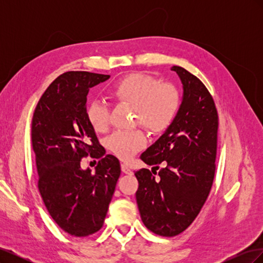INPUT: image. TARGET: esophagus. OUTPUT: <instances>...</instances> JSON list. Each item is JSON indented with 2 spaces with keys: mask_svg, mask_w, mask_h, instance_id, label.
<instances>
[{
  "mask_svg": "<svg viewBox=\"0 0 263 263\" xmlns=\"http://www.w3.org/2000/svg\"><path fill=\"white\" fill-rule=\"evenodd\" d=\"M121 168H122V171H123L125 174H129V176H132V174H133V171L129 169V166L127 165V164L123 163V164L121 165Z\"/></svg>",
  "mask_w": 263,
  "mask_h": 263,
  "instance_id": "34e87169",
  "label": "esophagus"
}]
</instances>
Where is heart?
<instances>
[{
	"mask_svg": "<svg viewBox=\"0 0 263 263\" xmlns=\"http://www.w3.org/2000/svg\"><path fill=\"white\" fill-rule=\"evenodd\" d=\"M115 102L135 107V119L154 134L163 133L176 118L181 104L176 86L146 73H132L122 78L108 90ZM86 119L95 132H104L108 125V108L94 101L86 107ZM146 144L144 133L139 129L116 132L107 139V147L122 160H128Z\"/></svg>",
	"mask_w": 263,
	"mask_h": 263,
	"instance_id": "b5f03b06",
	"label": "heart"
}]
</instances>
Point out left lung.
I'll list each match as a JSON object with an SVG mask.
<instances>
[{"mask_svg":"<svg viewBox=\"0 0 263 263\" xmlns=\"http://www.w3.org/2000/svg\"><path fill=\"white\" fill-rule=\"evenodd\" d=\"M171 70L183 87L180 108L172 124L140 156L149 165L164 161L165 166L159 170L158 179L153 170L135 172L141 220L151 232L165 237L184 232L210 194L218 128L214 100L200 79L182 67Z\"/></svg>","mask_w":263,"mask_h":263,"instance_id":"1","label":"left lung"}]
</instances>
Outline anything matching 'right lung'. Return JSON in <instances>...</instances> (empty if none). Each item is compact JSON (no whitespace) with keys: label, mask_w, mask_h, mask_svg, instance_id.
Wrapping results in <instances>:
<instances>
[{"label":"right lung","mask_w":263,"mask_h":263,"mask_svg":"<svg viewBox=\"0 0 263 263\" xmlns=\"http://www.w3.org/2000/svg\"><path fill=\"white\" fill-rule=\"evenodd\" d=\"M108 79L86 71L59 76L39 100L31 122L39 192L52 219L71 236L101 229L121 176L118 159L104 156L85 114L90 89ZM89 154L100 159L94 174L80 165Z\"/></svg>","instance_id":"obj_1"}]
</instances>
